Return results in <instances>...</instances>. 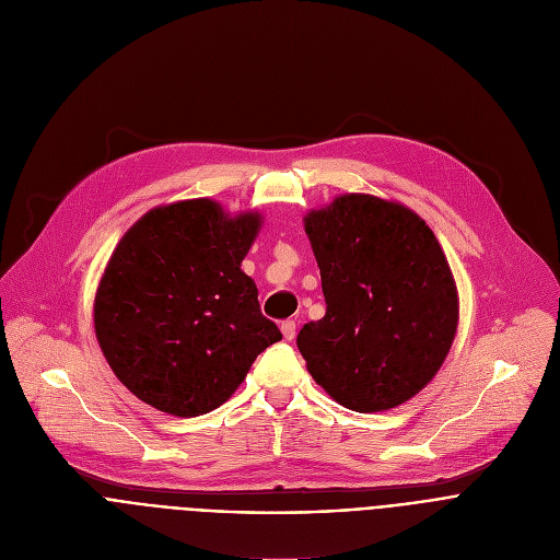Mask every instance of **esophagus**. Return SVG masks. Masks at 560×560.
Returning a JSON list of instances; mask_svg holds the SVG:
<instances>
[{
  "label": "esophagus",
  "instance_id": "34e87169",
  "mask_svg": "<svg viewBox=\"0 0 560 560\" xmlns=\"http://www.w3.org/2000/svg\"><path fill=\"white\" fill-rule=\"evenodd\" d=\"M281 332H283V338L290 342V340H294V335H296V324L292 322V319H285V322H281Z\"/></svg>",
  "mask_w": 560,
  "mask_h": 560
}]
</instances>
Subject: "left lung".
I'll use <instances>...</instances> for the list:
<instances>
[{
  "label": "left lung",
  "instance_id": "left-lung-1",
  "mask_svg": "<svg viewBox=\"0 0 560 560\" xmlns=\"http://www.w3.org/2000/svg\"><path fill=\"white\" fill-rule=\"evenodd\" d=\"M304 228L326 300V315L296 335L315 383L362 415L417 396L459 322L457 285L425 220L398 202L349 194L311 211Z\"/></svg>",
  "mask_w": 560,
  "mask_h": 560
}]
</instances>
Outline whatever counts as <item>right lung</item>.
<instances>
[{"label":"right lung","mask_w":560,"mask_h":560,"mask_svg":"<svg viewBox=\"0 0 560 560\" xmlns=\"http://www.w3.org/2000/svg\"><path fill=\"white\" fill-rule=\"evenodd\" d=\"M258 230V213L230 218L198 198L148 211L112 252L94 330L115 376L139 400L182 419L207 415L281 340L241 270Z\"/></svg>","instance_id":"1"}]
</instances>
